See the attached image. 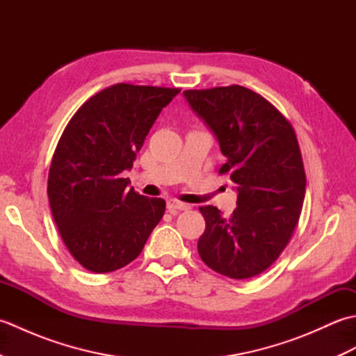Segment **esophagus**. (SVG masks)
<instances>
[{"mask_svg":"<svg viewBox=\"0 0 356 356\" xmlns=\"http://www.w3.org/2000/svg\"><path fill=\"white\" fill-rule=\"evenodd\" d=\"M166 208H168V211L171 214H177L179 211H186L190 209L191 205H188V203H182L179 200H168V203H166Z\"/></svg>","mask_w":356,"mask_h":356,"instance_id":"34e87169","label":"esophagus"}]
</instances>
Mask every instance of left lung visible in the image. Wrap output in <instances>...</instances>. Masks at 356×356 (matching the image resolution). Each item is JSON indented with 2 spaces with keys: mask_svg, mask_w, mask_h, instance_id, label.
Instances as JSON below:
<instances>
[{
  "mask_svg": "<svg viewBox=\"0 0 356 356\" xmlns=\"http://www.w3.org/2000/svg\"><path fill=\"white\" fill-rule=\"evenodd\" d=\"M191 108L217 136L226 162L218 172L237 184L229 218L200 207L207 228L197 243L208 268L245 280L261 274L289 243L303 208L306 172L292 124L241 86L185 90Z\"/></svg>",
  "mask_w": 356,
  "mask_h": 356,
  "instance_id": "8db88e82",
  "label": "left lung"
}]
</instances>
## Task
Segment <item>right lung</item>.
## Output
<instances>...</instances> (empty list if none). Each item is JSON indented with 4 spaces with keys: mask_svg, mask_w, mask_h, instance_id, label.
<instances>
[{
    "mask_svg": "<svg viewBox=\"0 0 356 356\" xmlns=\"http://www.w3.org/2000/svg\"><path fill=\"white\" fill-rule=\"evenodd\" d=\"M179 92L120 82L90 97L64 128L47 194L59 236L82 268L104 274L127 266L163 217L165 200L128 188L122 171Z\"/></svg>",
    "mask_w": 356,
    "mask_h": 356,
    "instance_id": "add662e5",
    "label": "right lung"
}]
</instances>
